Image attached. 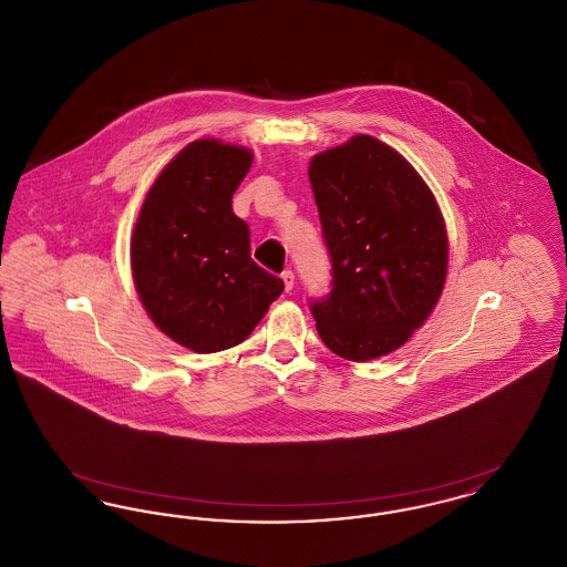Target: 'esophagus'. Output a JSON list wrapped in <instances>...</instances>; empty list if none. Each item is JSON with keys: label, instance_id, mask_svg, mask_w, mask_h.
<instances>
[{"label": "esophagus", "instance_id": "obj_1", "mask_svg": "<svg viewBox=\"0 0 567 567\" xmlns=\"http://www.w3.org/2000/svg\"><path fill=\"white\" fill-rule=\"evenodd\" d=\"M280 278H282V282H285V289H287V291H291V289H293V285H296V274L291 270H285L280 274Z\"/></svg>", "mask_w": 567, "mask_h": 567}]
</instances>
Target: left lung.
<instances>
[{
	"label": "left lung",
	"instance_id": "8db88e82",
	"mask_svg": "<svg viewBox=\"0 0 567 567\" xmlns=\"http://www.w3.org/2000/svg\"><path fill=\"white\" fill-rule=\"evenodd\" d=\"M308 176L333 278L310 303L324 347L349 361L398 351L446 280L449 238L432 189L372 135L315 155Z\"/></svg>",
	"mask_w": 567,
	"mask_h": 567
}]
</instances>
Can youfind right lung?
Wrapping results in <instances>:
<instances>
[{
	"label": "right lung",
	"instance_id": "obj_1",
	"mask_svg": "<svg viewBox=\"0 0 567 567\" xmlns=\"http://www.w3.org/2000/svg\"><path fill=\"white\" fill-rule=\"evenodd\" d=\"M252 165L244 146L204 137L167 163L132 236V274L153 323L193 352L244 342L285 282L250 259L231 197Z\"/></svg>",
	"mask_w": 567,
	"mask_h": 567
}]
</instances>
